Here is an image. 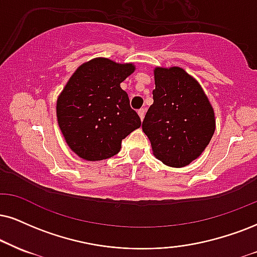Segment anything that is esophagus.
Returning a JSON list of instances; mask_svg holds the SVG:
<instances>
[{
    "label": "esophagus",
    "mask_w": 257,
    "mask_h": 257,
    "mask_svg": "<svg viewBox=\"0 0 257 257\" xmlns=\"http://www.w3.org/2000/svg\"><path fill=\"white\" fill-rule=\"evenodd\" d=\"M138 115H139V118H141V120H143L144 119V115H145V109L144 108L139 109L138 110Z\"/></svg>",
    "instance_id": "obj_1"
}]
</instances>
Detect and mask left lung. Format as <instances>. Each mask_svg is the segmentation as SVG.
Instances as JSON below:
<instances>
[{
	"instance_id": "obj_1",
	"label": "left lung",
	"mask_w": 257,
	"mask_h": 257,
	"mask_svg": "<svg viewBox=\"0 0 257 257\" xmlns=\"http://www.w3.org/2000/svg\"><path fill=\"white\" fill-rule=\"evenodd\" d=\"M154 103L143 132L163 164L182 168L196 160L216 130L213 107L200 83L179 66L155 68Z\"/></svg>"
}]
</instances>
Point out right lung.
<instances>
[{
    "instance_id": "obj_1",
    "label": "right lung",
    "mask_w": 257,
    "mask_h": 257,
    "mask_svg": "<svg viewBox=\"0 0 257 257\" xmlns=\"http://www.w3.org/2000/svg\"><path fill=\"white\" fill-rule=\"evenodd\" d=\"M134 63L90 59L78 66L57 99V121L66 144L85 161H102L120 151L121 141L141 127L120 83Z\"/></svg>"
}]
</instances>
